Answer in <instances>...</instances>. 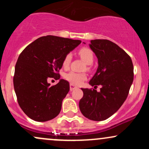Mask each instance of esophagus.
<instances>
[{"mask_svg":"<svg viewBox=\"0 0 149 149\" xmlns=\"http://www.w3.org/2000/svg\"><path fill=\"white\" fill-rule=\"evenodd\" d=\"M78 88V87H76V85H73V84H70V90L71 91H72V90H75V89H77Z\"/></svg>","mask_w":149,"mask_h":149,"instance_id":"esophagus-1","label":"esophagus"}]
</instances>
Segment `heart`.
Here are the masks:
<instances>
[{
    "label": "heart",
    "mask_w": 149,
    "mask_h": 149,
    "mask_svg": "<svg viewBox=\"0 0 149 149\" xmlns=\"http://www.w3.org/2000/svg\"><path fill=\"white\" fill-rule=\"evenodd\" d=\"M78 54L84 61V62L87 64H92L94 61V54L91 49L87 47H83L80 49L78 52ZM71 59H72V54L71 53H68L65 55L62 61V66L63 67L66 69L69 66L70 63H71ZM90 68V67H88ZM65 79L69 81L71 84L73 85H80L83 83L84 80H86L87 76L85 73H76L71 71L64 75Z\"/></svg>",
    "instance_id": "1"
}]
</instances>
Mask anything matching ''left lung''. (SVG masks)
<instances>
[{
    "instance_id": "obj_1",
    "label": "left lung",
    "mask_w": 149,
    "mask_h": 149,
    "mask_svg": "<svg viewBox=\"0 0 149 149\" xmlns=\"http://www.w3.org/2000/svg\"><path fill=\"white\" fill-rule=\"evenodd\" d=\"M90 47L98 59L97 72L89 82L95 89L81 88L83 97L79 108L87 118L102 121L115 113L127 99L134 67L130 57L110 40H92ZM97 85L102 86L100 92L95 90Z\"/></svg>"
}]
</instances>
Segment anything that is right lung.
<instances>
[{
	"instance_id": "right-lung-1",
	"label": "right lung",
	"mask_w": 149,
	"mask_h": 149,
	"mask_svg": "<svg viewBox=\"0 0 149 149\" xmlns=\"http://www.w3.org/2000/svg\"><path fill=\"white\" fill-rule=\"evenodd\" d=\"M81 41L54 36L39 38L19 56L13 83L19 105L30 118L45 122L59 115L69 83L60 79L50 86L47 80L60 78L59 71L66 54Z\"/></svg>"
}]
</instances>
